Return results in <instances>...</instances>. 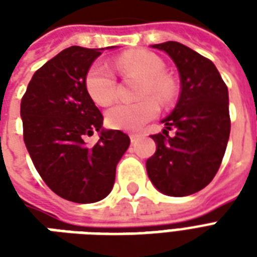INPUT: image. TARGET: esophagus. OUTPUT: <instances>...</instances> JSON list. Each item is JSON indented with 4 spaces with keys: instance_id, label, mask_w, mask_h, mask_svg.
Returning a JSON list of instances; mask_svg holds the SVG:
<instances>
[{
    "instance_id": "1",
    "label": "esophagus",
    "mask_w": 257,
    "mask_h": 257,
    "mask_svg": "<svg viewBox=\"0 0 257 257\" xmlns=\"http://www.w3.org/2000/svg\"><path fill=\"white\" fill-rule=\"evenodd\" d=\"M129 138H131V142H132V145H134V143H136V142H138V139L140 138V135L131 134V135H129Z\"/></svg>"
}]
</instances>
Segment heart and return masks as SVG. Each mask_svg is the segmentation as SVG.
<instances>
[{"instance_id":"obj_1","label":"heart","mask_w":257,"mask_h":257,"mask_svg":"<svg viewBox=\"0 0 257 257\" xmlns=\"http://www.w3.org/2000/svg\"><path fill=\"white\" fill-rule=\"evenodd\" d=\"M114 67L122 75L139 74L143 77L138 96H145L139 100L118 103L106 114L108 126L122 131H138L142 125L156 117L160 106L154 97L168 101L176 92L173 81L164 73V62L156 53L147 51H129L119 55L114 62ZM85 86L95 103L107 106L117 96V78L106 63L96 62L85 78Z\"/></svg>"}]
</instances>
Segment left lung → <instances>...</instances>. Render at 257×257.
Segmentation results:
<instances>
[{"label": "left lung", "instance_id": "1", "mask_svg": "<svg viewBox=\"0 0 257 257\" xmlns=\"http://www.w3.org/2000/svg\"><path fill=\"white\" fill-rule=\"evenodd\" d=\"M153 48L175 62L182 90L162 119L165 129L151 135L157 151L146 162L147 175L161 193L186 197L206 187L220 168L231 126L228 90L215 64L191 48L176 41Z\"/></svg>", "mask_w": 257, "mask_h": 257}]
</instances>
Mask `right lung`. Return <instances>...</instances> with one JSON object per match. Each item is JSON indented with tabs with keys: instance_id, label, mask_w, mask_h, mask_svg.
Here are the masks:
<instances>
[{
	"instance_id": "1",
	"label": "right lung",
	"mask_w": 257,
	"mask_h": 257,
	"mask_svg": "<svg viewBox=\"0 0 257 257\" xmlns=\"http://www.w3.org/2000/svg\"><path fill=\"white\" fill-rule=\"evenodd\" d=\"M101 49L70 47L58 53L34 73L20 103L23 139L37 172L53 193L77 204L110 194L131 143L121 131L101 128L103 115L85 86ZM96 130L101 139L88 146L84 139Z\"/></svg>"
}]
</instances>
